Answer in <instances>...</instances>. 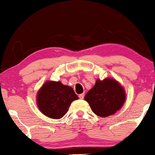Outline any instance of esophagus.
<instances>
[{
  "mask_svg": "<svg viewBox=\"0 0 155 155\" xmlns=\"http://www.w3.org/2000/svg\"><path fill=\"white\" fill-rule=\"evenodd\" d=\"M79 97L80 99H83L84 98V94H79Z\"/></svg>",
  "mask_w": 155,
  "mask_h": 155,
  "instance_id": "obj_1",
  "label": "esophagus"
}]
</instances>
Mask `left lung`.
<instances>
[{
  "mask_svg": "<svg viewBox=\"0 0 155 155\" xmlns=\"http://www.w3.org/2000/svg\"><path fill=\"white\" fill-rule=\"evenodd\" d=\"M126 99L124 88L113 78L97 79L95 85L86 94L87 101L92 111L100 117H107L116 114Z\"/></svg>",
  "mask_w": 155,
  "mask_h": 155,
  "instance_id": "left-lung-1",
  "label": "left lung"
}]
</instances>
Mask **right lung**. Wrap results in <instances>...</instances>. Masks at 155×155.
I'll list each match as a JSON object with an SVG mask.
<instances>
[{"instance_id":"add662e5","label":"right lung","mask_w":155,"mask_h":155,"mask_svg":"<svg viewBox=\"0 0 155 155\" xmlns=\"http://www.w3.org/2000/svg\"><path fill=\"white\" fill-rule=\"evenodd\" d=\"M78 99L72 87L61 81H47L37 92L36 104L45 116L58 119L67 113L72 101Z\"/></svg>"}]
</instances>
